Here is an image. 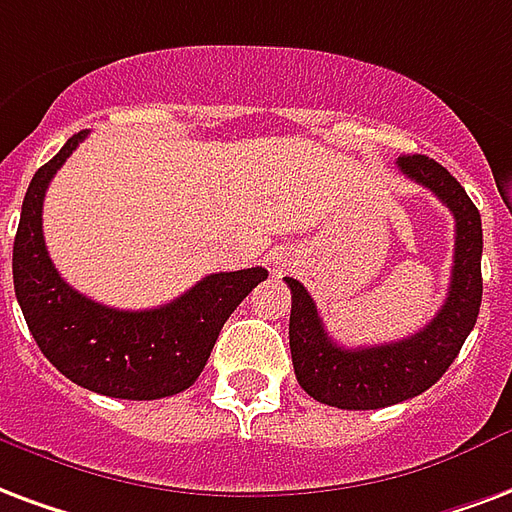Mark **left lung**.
I'll return each instance as SVG.
<instances>
[{
  "instance_id": "1",
  "label": "left lung",
  "mask_w": 512,
  "mask_h": 512,
  "mask_svg": "<svg viewBox=\"0 0 512 512\" xmlns=\"http://www.w3.org/2000/svg\"><path fill=\"white\" fill-rule=\"evenodd\" d=\"M396 165L407 179L431 189L456 219V252L448 298L434 320L423 331L399 342L347 350L328 336L306 287L298 279L285 276L293 295L290 352L295 380L312 399L339 410H380L429 391L456 361L480 312V211L448 170L426 154H401Z\"/></svg>"
}]
</instances>
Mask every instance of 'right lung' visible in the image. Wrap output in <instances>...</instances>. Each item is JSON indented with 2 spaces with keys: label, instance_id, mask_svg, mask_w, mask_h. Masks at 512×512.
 Returning a JSON list of instances; mask_svg holds the SVG:
<instances>
[{
  "label": "right lung",
  "instance_id": "add662e5",
  "mask_svg": "<svg viewBox=\"0 0 512 512\" xmlns=\"http://www.w3.org/2000/svg\"><path fill=\"white\" fill-rule=\"evenodd\" d=\"M89 132L64 143L34 173L13 244V285L34 342L56 369L86 391L151 401L198 380L227 317L268 271H219L157 309L124 312L94 304L64 282L43 238L45 189Z\"/></svg>",
  "mask_w": 512,
  "mask_h": 512
}]
</instances>
